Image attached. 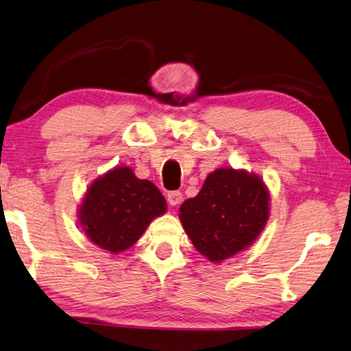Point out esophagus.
<instances>
[{
  "label": "esophagus",
  "instance_id": "obj_1",
  "mask_svg": "<svg viewBox=\"0 0 351 351\" xmlns=\"http://www.w3.org/2000/svg\"><path fill=\"white\" fill-rule=\"evenodd\" d=\"M166 199H168L169 205L177 206V205H179V204L182 202L183 196H182L180 191H171V193H168V197H166Z\"/></svg>",
  "mask_w": 351,
  "mask_h": 351
}]
</instances>
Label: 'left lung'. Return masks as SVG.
I'll list each match as a JSON object with an SVG mask.
<instances>
[{"instance_id": "obj_1", "label": "left lung", "mask_w": 351, "mask_h": 351, "mask_svg": "<svg viewBox=\"0 0 351 351\" xmlns=\"http://www.w3.org/2000/svg\"><path fill=\"white\" fill-rule=\"evenodd\" d=\"M269 219V193L261 179L245 171L216 169L196 197L180 206V221L193 244L210 261L244 250Z\"/></svg>"}]
</instances>
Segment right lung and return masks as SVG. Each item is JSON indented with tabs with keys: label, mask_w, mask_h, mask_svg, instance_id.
I'll return each instance as SVG.
<instances>
[{
	"label": "right lung",
	"mask_w": 351,
	"mask_h": 351,
	"mask_svg": "<svg viewBox=\"0 0 351 351\" xmlns=\"http://www.w3.org/2000/svg\"><path fill=\"white\" fill-rule=\"evenodd\" d=\"M79 211L90 241L118 254L134 245L154 217L165 213L166 200L152 182L138 179L128 166H118L95 180Z\"/></svg>",
	"instance_id": "obj_1"
}]
</instances>
